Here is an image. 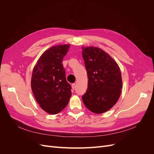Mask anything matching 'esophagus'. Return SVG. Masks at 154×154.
Instances as JSON below:
<instances>
[{
    "instance_id": "1",
    "label": "esophagus",
    "mask_w": 154,
    "mask_h": 154,
    "mask_svg": "<svg viewBox=\"0 0 154 154\" xmlns=\"http://www.w3.org/2000/svg\"><path fill=\"white\" fill-rule=\"evenodd\" d=\"M71 86H72V89L74 90V88H75V87H76V84H75V83H72Z\"/></svg>"
}]
</instances>
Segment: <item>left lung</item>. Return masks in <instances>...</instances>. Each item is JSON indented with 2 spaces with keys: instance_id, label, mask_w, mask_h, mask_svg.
I'll return each instance as SVG.
<instances>
[{
  "instance_id": "8db88e82",
  "label": "left lung",
  "mask_w": 154,
  "mask_h": 154,
  "mask_svg": "<svg viewBox=\"0 0 154 154\" xmlns=\"http://www.w3.org/2000/svg\"><path fill=\"white\" fill-rule=\"evenodd\" d=\"M82 49L88 79L82 100L92 112L103 113L119 99L122 88V73L117 63L103 50L91 46Z\"/></svg>"
}]
</instances>
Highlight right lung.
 <instances>
[{
    "mask_svg": "<svg viewBox=\"0 0 154 154\" xmlns=\"http://www.w3.org/2000/svg\"><path fill=\"white\" fill-rule=\"evenodd\" d=\"M70 45L53 46L41 55L33 69L31 88L40 107L50 114L61 112L71 96L62 62Z\"/></svg>",
    "mask_w": 154,
    "mask_h": 154,
    "instance_id": "1",
    "label": "right lung"
}]
</instances>
